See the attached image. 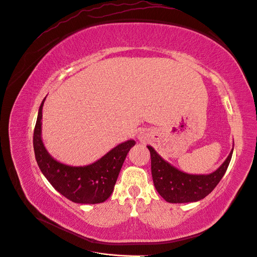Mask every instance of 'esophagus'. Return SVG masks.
Returning a JSON list of instances; mask_svg holds the SVG:
<instances>
[{"mask_svg": "<svg viewBox=\"0 0 257 257\" xmlns=\"http://www.w3.org/2000/svg\"><path fill=\"white\" fill-rule=\"evenodd\" d=\"M139 140H140L141 142H145V141H146V134H145V133H141L140 137H139Z\"/></svg>", "mask_w": 257, "mask_h": 257, "instance_id": "1", "label": "esophagus"}]
</instances>
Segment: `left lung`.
Wrapping results in <instances>:
<instances>
[{
    "mask_svg": "<svg viewBox=\"0 0 257 257\" xmlns=\"http://www.w3.org/2000/svg\"><path fill=\"white\" fill-rule=\"evenodd\" d=\"M151 154V172L158 194L170 203H188L204 199L218 185L230 164L233 153H229L224 163L209 174H188L172 166L161 157L153 147L147 146Z\"/></svg>",
    "mask_w": 257,
    "mask_h": 257,
    "instance_id": "1",
    "label": "left lung"
}]
</instances>
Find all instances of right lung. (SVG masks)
<instances>
[{"label": "right lung", "instance_id": "right-lung-1", "mask_svg": "<svg viewBox=\"0 0 257 257\" xmlns=\"http://www.w3.org/2000/svg\"><path fill=\"white\" fill-rule=\"evenodd\" d=\"M40 104L33 134V147L37 165L55 190L78 204H97L106 201L113 192L119 171L131 148L133 140L118 144L100 159L87 166L65 165L50 155L43 142V106Z\"/></svg>", "mask_w": 257, "mask_h": 257}]
</instances>
